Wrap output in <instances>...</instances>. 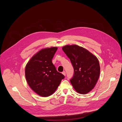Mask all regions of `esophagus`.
<instances>
[{
    "label": "esophagus",
    "instance_id": "obj_1",
    "mask_svg": "<svg viewBox=\"0 0 122 122\" xmlns=\"http://www.w3.org/2000/svg\"><path fill=\"white\" fill-rule=\"evenodd\" d=\"M62 74H63L64 76H66V72H65V71H63V72H62Z\"/></svg>",
    "mask_w": 122,
    "mask_h": 122
}]
</instances>
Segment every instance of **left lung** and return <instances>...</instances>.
Returning a JSON list of instances; mask_svg holds the SVG:
<instances>
[{
    "mask_svg": "<svg viewBox=\"0 0 122 122\" xmlns=\"http://www.w3.org/2000/svg\"><path fill=\"white\" fill-rule=\"evenodd\" d=\"M62 50L74 68V75L70 80L73 88L79 94H87L95 87L99 77L98 59L87 50L77 45H66Z\"/></svg>",
    "mask_w": 122,
    "mask_h": 122,
    "instance_id": "left-lung-1",
    "label": "left lung"
}]
</instances>
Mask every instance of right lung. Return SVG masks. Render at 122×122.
Listing matches in <instances>:
<instances>
[{
  "label": "right lung",
  "instance_id": "add662e5",
  "mask_svg": "<svg viewBox=\"0 0 122 122\" xmlns=\"http://www.w3.org/2000/svg\"><path fill=\"white\" fill-rule=\"evenodd\" d=\"M56 47L41 49L34 55L25 68V76L30 87L39 96L47 97L56 91L65 76L52 63Z\"/></svg>",
  "mask_w": 122,
  "mask_h": 122
}]
</instances>
